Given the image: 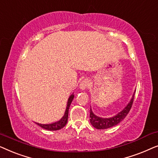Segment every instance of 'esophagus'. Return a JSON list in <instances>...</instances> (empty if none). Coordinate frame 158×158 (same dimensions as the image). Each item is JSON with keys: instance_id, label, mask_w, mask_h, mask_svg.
Returning a JSON list of instances; mask_svg holds the SVG:
<instances>
[{"instance_id": "esophagus-1", "label": "esophagus", "mask_w": 158, "mask_h": 158, "mask_svg": "<svg viewBox=\"0 0 158 158\" xmlns=\"http://www.w3.org/2000/svg\"><path fill=\"white\" fill-rule=\"evenodd\" d=\"M89 85H90V83H89V81H88V79H84L83 81H81V83H80V88L82 90H85L86 88L89 87Z\"/></svg>"}]
</instances>
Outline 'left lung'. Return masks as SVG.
I'll return each instance as SVG.
<instances>
[{
	"instance_id": "obj_1",
	"label": "left lung",
	"mask_w": 158,
	"mask_h": 158,
	"mask_svg": "<svg viewBox=\"0 0 158 158\" xmlns=\"http://www.w3.org/2000/svg\"><path fill=\"white\" fill-rule=\"evenodd\" d=\"M134 99H135V94L133 95L132 98L129 103V104L124 108V109L119 112L117 115L113 116L111 118H101L96 115H94L91 109L90 111V121L91 124L95 128L98 129H105L110 128L114 126H116L118 123H120L124 118L126 117V116L130 111L131 106H132Z\"/></svg>"
}]
</instances>
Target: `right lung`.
<instances>
[{
    "mask_svg": "<svg viewBox=\"0 0 158 158\" xmlns=\"http://www.w3.org/2000/svg\"><path fill=\"white\" fill-rule=\"evenodd\" d=\"M73 98H74V96H73V95H71L70 97L68 99V105H67V108L65 110V113H64L63 117H62L60 121L50 124H38V123H36V124H38L39 126L41 127H42L43 129H47V130H50V131L59 130V129L63 128V127L66 125L67 122H68L69 108H70V106L71 104V103H72Z\"/></svg>",
    "mask_w": 158,
    "mask_h": 158,
    "instance_id": "right-lung-1",
    "label": "right lung"
}]
</instances>
